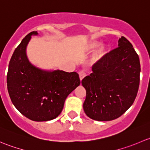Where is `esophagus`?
<instances>
[{"instance_id": "1", "label": "esophagus", "mask_w": 150, "mask_h": 150, "mask_svg": "<svg viewBox=\"0 0 150 150\" xmlns=\"http://www.w3.org/2000/svg\"><path fill=\"white\" fill-rule=\"evenodd\" d=\"M86 76V73L84 70H81L79 72V77H80V79H81V81H82L83 79Z\"/></svg>"}]
</instances>
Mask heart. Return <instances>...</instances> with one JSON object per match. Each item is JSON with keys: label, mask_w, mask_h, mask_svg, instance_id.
Instances as JSON below:
<instances>
[{"label": "heart", "mask_w": 150, "mask_h": 150, "mask_svg": "<svg viewBox=\"0 0 150 150\" xmlns=\"http://www.w3.org/2000/svg\"><path fill=\"white\" fill-rule=\"evenodd\" d=\"M93 46H95V44H93ZM104 51H105V49H104V47H101V48L98 50L97 52L93 55V61L97 62L98 60L100 59L102 57V56H103V54H104Z\"/></svg>", "instance_id": "obj_1"}]
</instances>
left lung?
<instances>
[{"label":"left lung","mask_w":150,"mask_h":150,"mask_svg":"<svg viewBox=\"0 0 150 150\" xmlns=\"http://www.w3.org/2000/svg\"><path fill=\"white\" fill-rule=\"evenodd\" d=\"M92 71L81 82L86 90L85 113L98 121L115 120L132 105L137 97L139 57L132 44L122 36L118 47L95 63Z\"/></svg>","instance_id":"1"}]
</instances>
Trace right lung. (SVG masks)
<instances>
[{
  "label": "right lung",
  "mask_w": 150,
  "mask_h": 150,
  "mask_svg": "<svg viewBox=\"0 0 150 150\" xmlns=\"http://www.w3.org/2000/svg\"><path fill=\"white\" fill-rule=\"evenodd\" d=\"M23 38L12 55L7 73V88L12 103L23 115L34 121L58 117L68 95L81 83L76 72L43 70L30 62L26 48L31 35Z\"/></svg>",
  "instance_id": "right-lung-1"
}]
</instances>
